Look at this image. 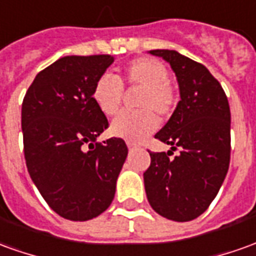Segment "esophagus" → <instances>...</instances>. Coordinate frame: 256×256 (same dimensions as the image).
Instances as JSON below:
<instances>
[{"instance_id":"1","label":"esophagus","mask_w":256,"mask_h":256,"mask_svg":"<svg viewBox=\"0 0 256 256\" xmlns=\"http://www.w3.org/2000/svg\"><path fill=\"white\" fill-rule=\"evenodd\" d=\"M128 150H133V148H136V144H133V142H128Z\"/></svg>"}]
</instances>
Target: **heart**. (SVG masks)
I'll return each mask as SVG.
<instances>
[{
  "label": "heart",
  "instance_id": "obj_1",
  "mask_svg": "<svg viewBox=\"0 0 256 256\" xmlns=\"http://www.w3.org/2000/svg\"><path fill=\"white\" fill-rule=\"evenodd\" d=\"M123 84L142 87L138 112H122L114 119L110 133L128 142H140L158 128L159 116H169L176 106V91L168 80V69L154 58H136L123 68L118 78L104 73L92 88V100L104 115L114 116L120 108Z\"/></svg>",
  "mask_w": 256,
  "mask_h": 256
}]
</instances>
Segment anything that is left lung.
<instances>
[{"mask_svg":"<svg viewBox=\"0 0 256 256\" xmlns=\"http://www.w3.org/2000/svg\"><path fill=\"white\" fill-rule=\"evenodd\" d=\"M178 78L180 101L155 138L180 150L150 152L144 172L148 202L166 219L188 222L215 200L230 164V106L220 83L208 69L173 50H152Z\"/></svg>","mask_w":256,"mask_h":256,"instance_id":"8db88e82","label":"left lung"}]
</instances>
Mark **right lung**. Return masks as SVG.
<instances>
[{"mask_svg":"<svg viewBox=\"0 0 256 256\" xmlns=\"http://www.w3.org/2000/svg\"><path fill=\"white\" fill-rule=\"evenodd\" d=\"M114 60L110 55L60 58L36 76L23 98L28 174L51 209L69 220H90L108 209L128 156L122 138L97 142L108 119L92 88Z\"/></svg>","mask_w":256,"mask_h":256,"instance_id":"add662e5","label":"right lung"}]
</instances>
